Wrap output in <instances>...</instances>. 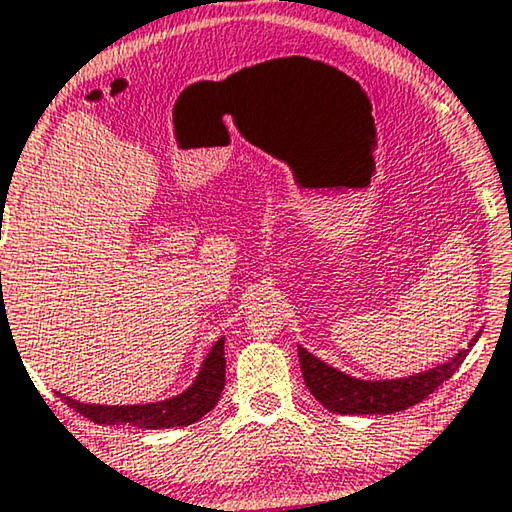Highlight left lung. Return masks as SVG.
Masks as SVG:
<instances>
[{"mask_svg": "<svg viewBox=\"0 0 512 512\" xmlns=\"http://www.w3.org/2000/svg\"><path fill=\"white\" fill-rule=\"evenodd\" d=\"M480 338V331L471 338L464 350H459L450 362L438 364L434 369L415 373L408 378L394 380H359L348 373L334 369L313 357L311 352L299 345V364L304 373V383L315 399L331 413L338 415H390L406 410L422 399H427L438 385L452 378L469 350Z\"/></svg>", "mask_w": 512, "mask_h": 512, "instance_id": "obj_1", "label": "left lung"}]
</instances>
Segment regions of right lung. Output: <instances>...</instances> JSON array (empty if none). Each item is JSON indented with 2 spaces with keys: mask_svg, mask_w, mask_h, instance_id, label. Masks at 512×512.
<instances>
[{
  "mask_svg": "<svg viewBox=\"0 0 512 512\" xmlns=\"http://www.w3.org/2000/svg\"><path fill=\"white\" fill-rule=\"evenodd\" d=\"M2 276V273H0ZM225 390V336L218 338L208 352L204 364L194 378V383L176 397L136 403V406H97V403H81L60 394L62 401L76 413L88 417L95 424H129L136 429H169L187 427L211 413Z\"/></svg>",
  "mask_w": 512,
  "mask_h": 512,
  "instance_id": "obj_1",
  "label": "right lung"
}]
</instances>
